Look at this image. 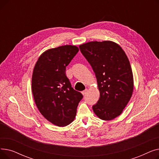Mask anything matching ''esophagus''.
<instances>
[{
  "mask_svg": "<svg viewBox=\"0 0 159 159\" xmlns=\"http://www.w3.org/2000/svg\"><path fill=\"white\" fill-rule=\"evenodd\" d=\"M87 92H88V89H86L85 90H84V91H82V95H86Z\"/></svg>",
  "mask_w": 159,
  "mask_h": 159,
  "instance_id": "1",
  "label": "esophagus"
}]
</instances>
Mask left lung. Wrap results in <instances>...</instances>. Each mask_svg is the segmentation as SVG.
<instances>
[{
    "label": "left lung",
    "instance_id": "8db88e82",
    "mask_svg": "<svg viewBox=\"0 0 159 159\" xmlns=\"http://www.w3.org/2000/svg\"><path fill=\"white\" fill-rule=\"evenodd\" d=\"M79 48L95 74L100 91L93 110L101 119L112 120L121 114L132 95L133 77L128 58L111 41L89 42Z\"/></svg>",
    "mask_w": 159,
    "mask_h": 159
}]
</instances>
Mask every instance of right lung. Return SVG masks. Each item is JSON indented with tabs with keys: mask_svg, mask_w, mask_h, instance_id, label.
<instances>
[{
	"mask_svg": "<svg viewBox=\"0 0 159 159\" xmlns=\"http://www.w3.org/2000/svg\"><path fill=\"white\" fill-rule=\"evenodd\" d=\"M79 52L75 46L49 49L42 54L32 75V93L40 113L58 126L70 124L83 98L66 75V68Z\"/></svg>",
	"mask_w": 159,
	"mask_h": 159,
	"instance_id": "1",
	"label": "right lung"
}]
</instances>
